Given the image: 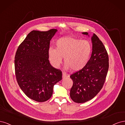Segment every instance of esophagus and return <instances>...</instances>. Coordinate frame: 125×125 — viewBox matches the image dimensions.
<instances>
[{"label": "esophagus", "mask_w": 125, "mask_h": 125, "mask_svg": "<svg viewBox=\"0 0 125 125\" xmlns=\"http://www.w3.org/2000/svg\"><path fill=\"white\" fill-rule=\"evenodd\" d=\"M68 77V75L66 73H62V79H66Z\"/></svg>", "instance_id": "34e87169"}]
</instances>
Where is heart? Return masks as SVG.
Returning a JSON list of instances; mask_svg holds the SVG:
<instances>
[{"label":"heart","mask_w":125,"mask_h":125,"mask_svg":"<svg viewBox=\"0 0 125 125\" xmlns=\"http://www.w3.org/2000/svg\"><path fill=\"white\" fill-rule=\"evenodd\" d=\"M92 50V45L89 41L66 36L56 41L55 50L50 48L48 57L55 68H59L64 57L66 68L78 71L87 65Z\"/></svg>","instance_id":"b5f03b06"}]
</instances>
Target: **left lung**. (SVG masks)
I'll use <instances>...</instances> for the list:
<instances>
[{
    "instance_id": "8db88e82",
    "label": "left lung",
    "mask_w": 125,
    "mask_h": 125,
    "mask_svg": "<svg viewBox=\"0 0 125 125\" xmlns=\"http://www.w3.org/2000/svg\"><path fill=\"white\" fill-rule=\"evenodd\" d=\"M91 40L92 52L88 63L70 76L73 81L70 96L77 103H84L97 95L103 88L108 70V55L103 43L95 34Z\"/></svg>"
}]
</instances>
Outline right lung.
Returning a JSON list of instances; mask_svg holds the SVG:
<instances>
[{
  "label": "right lung",
  "instance_id": "add662e5",
  "mask_svg": "<svg viewBox=\"0 0 125 125\" xmlns=\"http://www.w3.org/2000/svg\"><path fill=\"white\" fill-rule=\"evenodd\" d=\"M57 31L33 30L19 46L15 55L18 83L26 96L36 102L50 99L54 85L62 79V71L52 67L48 60L50 41Z\"/></svg>",
  "mask_w": 125,
  "mask_h": 125
}]
</instances>
